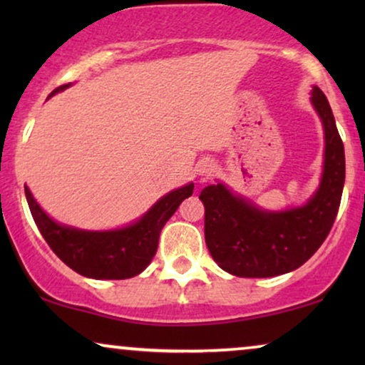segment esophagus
Segmentation results:
<instances>
[{
    "mask_svg": "<svg viewBox=\"0 0 365 365\" xmlns=\"http://www.w3.org/2000/svg\"><path fill=\"white\" fill-rule=\"evenodd\" d=\"M214 169H216V166H214L212 161H202L197 166V173L201 174V176H211V174L214 173Z\"/></svg>",
    "mask_w": 365,
    "mask_h": 365,
    "instance_id": "1",
    "label": "esophagus"
}]
</instances>
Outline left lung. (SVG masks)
<instances>
[{"label": "left lung", "mask_w": 365, "mask_h": 365, "mask_svg": "<svg viewBox=\"0 0 365 365\" xmlns=\"http://www.w3.org/2000/svg\"><path fill=\"white\" fill-rule=\"evenodd\" d=\"M326 133V161L319 191L306 206L264 212L222 184L201 191L204 236L219 267L237 277H272L301 267L326 241L341 206L346 156L329 101L312 89Z\"/></svg>", "instance_id": "8db88e82"}]
</instances>
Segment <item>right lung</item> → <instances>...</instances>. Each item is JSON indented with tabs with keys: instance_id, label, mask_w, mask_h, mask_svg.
Listing matches in <instances>:
<instances>
[{
	"instance_id": "add662e5",
	"label": "right lung",
	"mask_w": 365,
	"mask_h": 365,
	"mask_svg": "<svg viewBox=\"0 0 365 365\" xmlns=\"http://www.w3.org/2000/svg\"><path fill=\"white\" fill-rule=\"evenodd\" d=\"M68 86L69 83L56 88L48 98ZM192 189L194 184H187L169 192L136 224L108 232H88L59 226L44 214L26 186L24 194L44 241L68 267L93 279H129L143 272L153 261L161 229L176 212L179 204L191 196Z\"/></svg>"
}]
</instances>
